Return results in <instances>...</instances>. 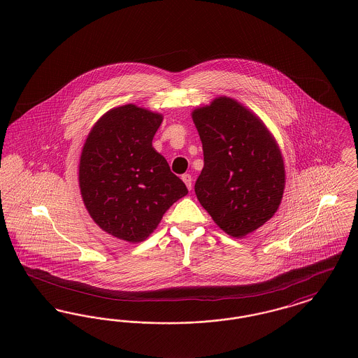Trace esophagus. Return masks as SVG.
I'll list each match as a JSON object with an SVG mask.
<instances>
[{"label":"esophagus","mask_w":358,"mask_h":358,"mask_svg":"<svg viewBox=\"0 0 358 358\" xmlns=\"http://www.w3.org/2000/svg\"><path fill=\"white\" fill-rule=\"evenodd\" d=\"M182 181L185 182V185L191 191L192 189V176L191 174H182Z\"/></svg>","instance_id":"obj_1"}]
</instances>
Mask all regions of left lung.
Listing matches in <instances>:
<instances>
[{
  "mask_svg": "<svg viewBox=\"0 0 358 358\" xmlns=\"http://www.w3.org/2000/svg\"><path fill=\"white\" fill-rule=\"evenodd\" d=\"M204 167L194 184L200 204L231 237H244L275 214L285 166L264 124L234 99L220 96L196 109Z\"/></svg>",
  "mask_w": 358,
  "mask_h": 358,
  "instance_id": "obj_1",
  "label": "left lung"
}]
</instances>
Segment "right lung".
I'll use <instances>...</instances> for the list:
<instances>
[{
  "label": "right lung",
  "mask_w": 358,
  "mask_h": 358,
  "mask_svg": "<svg viewBox=\"0 0 358 358\" xmlns=\"http://www.w3.org/2000/svg\"><path fill=\"white\" fill-rule=\"evenodd\" d=\"M162 115L135 105L108 111L83 147L79 184L95 223L111 236L138 243L188 189L152 147Z\"/></svg>",
  "instance_id": "add662e5"
}]
</instances>
